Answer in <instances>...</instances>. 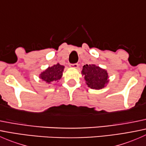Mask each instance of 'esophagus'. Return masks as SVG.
<instances>
[{
	"label": "esophagus",
	"instance_id": "obj_1",
	"mask_svg": "<svg viewBox=\"0 0 146 146\" xmlns=\"http://www.w3.org/2000/svg\"><path fill=\"white\" fill-rule=\"evenodd\" d=\"M79 66V65L78 64H70V67L72 68H78Z\"/></svg>",
	"mask_w": 146,
	"mask_h": 146
}]
</instances>
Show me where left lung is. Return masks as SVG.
Returning <instances> with one entry per match:
<instances>
[{
  "label": "left lung",
  "instance_id": "1",
  "mask_svg": "<svg viewBox=\"0 0 146 146\" xmlns=\"http://www.w3.org/2000/svg\"><path fill=\"white\" fill-rule=\"evenodd\" d=\"M82 75L84 76L85 83L92 89H102L109 82L107 70L95 64L84 65Z\"/></svg>",
  "mask_w": 146,
  "mask_h": 146
}]
</instances>
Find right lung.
Instances as JSON below:
<instances>
[{
  "label": "right lung",
  "instance_id": "1",
  "mask_svg": "<svg viewBox=\"0 0 146 146\" xmlns=\"http://www.w3.org/2000/svg\"><path fill=\"white\" fill-rule=\"evenodd\" d=\"M64 66L59 64L54 65L51 67H48L39 74V78L46 83L50 84L54 81H58L63 76Z\"/></svg>",
  "mask_w": 146,
  "mask_h": 146
}]
</instances>
